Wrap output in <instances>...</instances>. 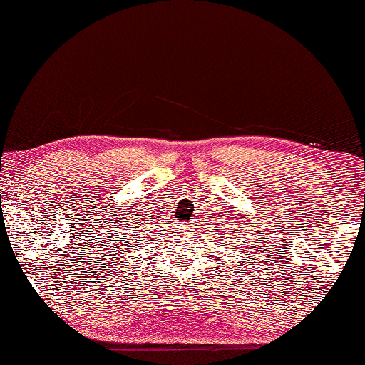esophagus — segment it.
Masks as SVG:
<instances>
[{
	"label": "esophagus",
	"mask_w": 365,
	"mask_h": 365,
	"mask_svg": "<svg viewBox=\"0 0 365 365\" xmlns=\"http://www.w3.org/2000/svg\"><path fill=\"white\" fill-rule=\"evenodd\" d=\"M182 230H183V228H182Z\"/></svg>",
	"instance_id": "esophagus-1"
}]
</instances>
